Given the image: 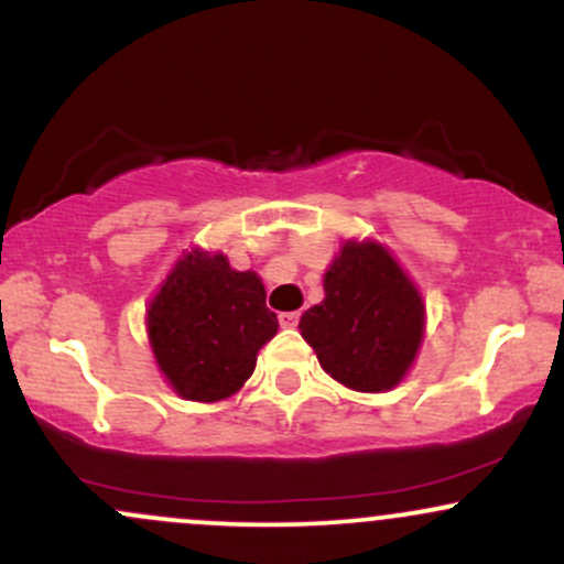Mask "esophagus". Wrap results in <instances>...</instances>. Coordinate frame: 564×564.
Listing matches in <instances>:
<instances>
[{
  "mask_svg": "<svg viewBox=\"0 0 564 564\" xmlns=\"http://www.w3.org/2000/svg\"><path fill=\"white\" fill-rule=\"evenodd\" d=\"M278 323H281L283 328H294L296 323H300V313H281L278 315Z\"/></svg>",
  "mask_w": 564,
  "mask_h": 564,
  "instance_id": "1",
  "label": "esophagus"
}]
</instances>
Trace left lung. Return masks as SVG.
Masks as SVG:
<instances>
[{
  "instance_id": "1",
  "label": "left lung",
  "mask_w": 564,
  "mask_h": 564,
  "mask_svg": "<svg viewBox=\"0 0 564 564\" xmlns=\"http://www.w3.org/2000/svg\"><path fill=\"white\" fill-rule=\"evenodd\" d=\"M323 291V302L300 318L323 371L355 392L398 387L422 347L426 307L390 249L349 238L328 264Z\"/></svg>"
}]
</instances>
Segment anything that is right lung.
Instances as JSON below:
<instances>
[{"label":"right lung","mask_w":564,"mask_h":564,"mask_svg":"<svg viewBox=\"0 0 564 564\" xmlns=\"http://www.w3.org/2000/svg\"><path fill=\"white\" fill-rule=\"evenodd\" d=\"M161 377L180 398L217 403L254 373L257 352L278 334L262 278L230 268L223 251H183L145 310Z\"/></svg>","instance_id":"obj_1"}]
</instances>
